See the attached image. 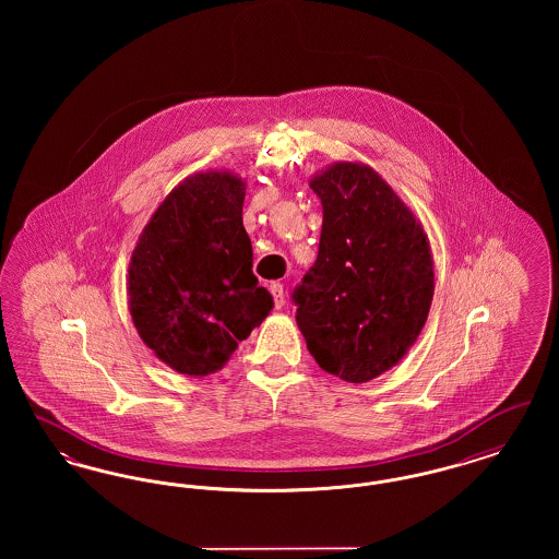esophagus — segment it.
<instances>
[{
	"instance_id": "1",
	"label": "esophagus",
	"mask_w": 559,
	"mask_h": 559,
	"mask_svg": "<svg viewBox=\"0 0 559 559\" xmlns=\"http://www.w3.org/2000/svg\"><path fill=\"white\" fill-rule=\"evenodd\" d=\"M270 293H272V297H274V306H276V308H281V306L285 304V292H283V285H281V283H272V285H270Z\"/></svg>"
}]
</instances>
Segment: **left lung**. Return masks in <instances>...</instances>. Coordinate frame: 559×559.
<instances>
[{
	"label": "left lung",
	"mask_w": 559,
	"mask_h": 559,
	"mask_svg": "<svg viewBox=\"0 0 559 559\" xmlns=\"http://www.w3.org/2000/svg\"><path fill=\"white\" fill-rule=\"evenodd\" d=\"M322 203L317 264L293 293L322 371L367 383L417 342L433 299L424 224L371 165L335 160L312 176Z\"/></svg>",
	"instance_id": "obj_1"
}]
</instances>
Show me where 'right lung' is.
Here are the masks:
<instances>
[{"instance_id":"1","label":"right lung","mask_w":559,"mask_h":559,"mask_svg":"<svg viewBox=\"0 0 559 559\" xmlns=\"http://www.w3.org/2000/svg\"><path fill=\"white\" fill-rule=\"evenodd\" d=\"M245 188L228 169L188 176L160 201L133 247V326L176 372L219 371L274 306L251 270Z\"/></svg>"}]
</instances>
